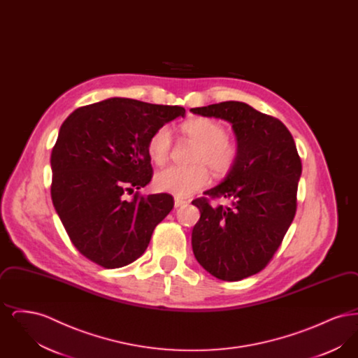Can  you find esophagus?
<instances>
[{"mask_svg":"<svg viewBox=\"0 0 358 358\" xmlns=\"http://www.w3.org/2000/svg\"><path fill=\"white\" fill-rule=\"evenodd\" d=\"M187 204V201H185V200H181V199H174V206L176 208H180V206H185V205Z\"/></svg>","mask_w":358,"mask_h":358,"instance_id":"esophagus-1","label":"esophagus"}]
</instances>
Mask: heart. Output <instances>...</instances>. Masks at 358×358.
Wrapping results in <instances>:
<instances>
[{"label":"heart","mask_w":358,"mask_h":358,"mask_svg":"<svg viewBox=\"0 0 358 358\" xmlns=\"http://www.w3.org/2000/svg\"><path fill=\"white\" fill-rule=\"evenodd\" d=\"M182 134L197 143L192 154V166H168L157 171L154 187L177 197H187L209 182L206 165L215 174H225L236 159L238 148L225 136L222 123L209 118H193L181 126ZM171 133L168 127H159L148 142V154L157 165H164L171 154Z\"/></svg>","instance_id":"obj_1"}]
</instances>
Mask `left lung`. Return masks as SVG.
I'll return each instance as SVG.
<instances>
[{
	"instance_id": "8db88e82",
	"label": "left lung",
	"mask_w": 358,
	"mask_h": 358,
	"mask_svg": "<svg viewBox=\"0 0 358 358\" xmlns=\"http://www.w3.org/2000/svg\"><path fill=\"white\" fill-rule=\"evenodd\" d=\"M190 111L229 122L238 148L222 182L204 192L228 199L229 205L212 206L205 197L192 201L201 213L192 231L193 254L215 278L241 280L266 267L294 220L301 158L287 127L247 103L229 101Z\"/></svg>"
}]
</instances>
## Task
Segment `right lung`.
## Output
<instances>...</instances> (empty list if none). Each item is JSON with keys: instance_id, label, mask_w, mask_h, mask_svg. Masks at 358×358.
<instances>
[{"instance_id": "1", "label": "right lung", "mask_w": 358, "mask_h": 358, "mask_svg": "<svg viewBox=\"0 0 358 358\" xmlns=\"http://www.w3.org/2000/svg\"><path fill=\"white\" fill-rule=\"evenodd\" d=\"M185 108L110 98L75 110L51 154L52 203L76 250L104 268L133 263L173 209L168 193L134 194L153 176L148 142Z\"/></svg>"}]
</instances>
